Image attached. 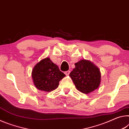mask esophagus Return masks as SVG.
I'll return each instance as SVG.
<instances>
[{
  "instance_id": "obj_1",
  "label": "esophagus",
  "mask_w": 129,
  "mask_h": 129,
  "mask_svg": "<svg viewBox=\"0 0 129 129\" xmlns=\"http://www.w3.org/2000/svg\"><path fill=\"white\" fill-rule=\"evenodd\" d=\"M70 71H65L64 72V74H66V75H68L70 74Z\"/></svg>"
}]
</instances>
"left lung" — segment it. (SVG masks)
Wrapping results in <instances>:
<instances>
[{
  "label": "left lung",
  "mask_w": 129,
  "mask_h": 129,
  "mask_svg": "<svg viewBox=\"0 0 129 129\" xmlns=\"http://www.w3.org/2000/svg\"><path fill=\"white\" fill-rule=\"evenodd\" d=\"M75 68L70 74L76 88L88 94L98 88L101 83V73L91 62L81 60L75 63Z\"/></svg>",
  "instance_id": "8db88e82"
}]
</instances>
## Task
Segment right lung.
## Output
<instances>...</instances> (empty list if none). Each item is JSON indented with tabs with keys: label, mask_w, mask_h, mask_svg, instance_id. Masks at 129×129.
<instances>
[{
	"label": "right lung",
	"mask_w": 129,
	"mask_h": 129,
	"mask_svg": "<svg viewBox=\"0 0 129 129\" xmlns=\"http://www.w3.org/2000/svg\"><path fill=\"white\" fill-rule=\"evenodd\" d=\"M64 77V73L48 58L37 63L32 71L33 79L36 87L47 92L56 89L59 82Z\"/></svg>",
	"instance_id": "1"
}]
</instances>
